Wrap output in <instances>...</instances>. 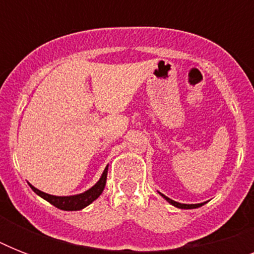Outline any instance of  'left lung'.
I'll return each mask as SVG.
<instances>
[{
    "instance_id": "1",
    "label": "left lung",
    "mask_w": 254,
    "mask_h": 254,
    "mask_svg": "<svg viewBox=\"0 0 254 254\" xmlns=\"http://www.w3.org/2000/svg\"><path fill=\"white\" fill-rule=\"evenodd\" d=\"M159 195H161V196H162V197H165V200L169 201L170 204L174 205V207H177V208H181V209L199 208V207H201V205H203V204H205V201H204V203H197V204H183V203H178V201H175V200H171L170 197L165 196V195H163V193H161V192H159Z\"/></svg>"
}]
</instances>
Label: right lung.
<instances>
[{
  "instance_id": "1",
  "label": "right lung",
  "mask_w": 254,
  "mask_h": 254,
  "mask_svg": "<svg viewBox=\"0 0 254 254\" xmlns=\"http://www.w3.org/2000/svg\"><path fill=\"white\" fill-rule=\"evenodd\" d=\"M107 175H108V166L104 169L101 177L97 181V183L92 186L91 189L84 191L81 193H76V195H69V196H57V195H50L46 193L41 190L35 189L33 185H30L31 190L34 192L43 197L45 200L55 205L57 208L63 209V211H80V209L85 208L87 205H89L92 201H95L97 197L101 195V192L105 189V183H107Z\"/></svg>"
}]
</instances>
